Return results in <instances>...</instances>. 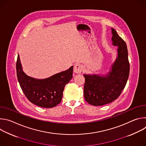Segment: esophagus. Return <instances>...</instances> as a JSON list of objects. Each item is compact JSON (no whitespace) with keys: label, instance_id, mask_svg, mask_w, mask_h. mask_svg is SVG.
I'll return each mask as SVG.
<instances>
[{"label":"esophagus","instance_id":"34e87169","mask_svg":"<svg viewBox=\"0 0 146 146\" xmlns=\"http://www.w3.org/2000/svg\"><path fill=\"white\" fill-rule=\"evenodd\" d=\"M83 70V66L80 64H76L74 66V72L76 73H81Z\"/></svg>","mask_w":146,"mask_h":146}]
</instances>
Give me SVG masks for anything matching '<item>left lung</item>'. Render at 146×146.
Listing matches in <instances>:
<instances>
[{"label": "left lung", "mask_w": 146, "mask_h": 146, "mask_svg": "<svg viewBox=\"0 0 146 146\" xmlns=\"http://www.w3.org/2000/svg\"><path fill=\"white\" fill-rule=\"evenodd\" d=\"M113 44L118 46V56L111 71L106 76L84 74L85 100L91 105L102 106L117 99L126 86L129 74V62L127 44L111 28Z\"/></svg>", "instance_id": "1"}]
</instances>
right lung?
Wrapping results in <instances>:
<instances>
[{"label":"right lung","mask_w":146,"mask_h":146,"mask_svg":"<svg viewBox=\"0 0 146 146\" xmlns=\"http://www.w3.org/2000/svg\"><path fill=\"white\" fill-rule=\"evenodd\" d=\"M16 69L19 86L27 98L38 106L51 108L60 103L65 86L73 77V66L46 79H35L23 71L18 55Z\"/></svg>","instance_id":"right-lung-1"}]
</instances>
